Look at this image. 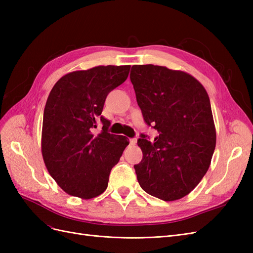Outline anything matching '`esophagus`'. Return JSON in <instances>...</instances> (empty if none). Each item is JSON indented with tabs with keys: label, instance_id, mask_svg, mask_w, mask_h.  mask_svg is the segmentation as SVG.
Masks as SVG:
<instances>
[{
	"label": "esophagus",
	"instance_id": "1",
	"mask_svg": "<svg viewBox=\"0 0 253 253\" xmlns=\"http://www.w3.org/2000/svg\"><path fill=\"white\" fill-rule=\"evenodd\" d=\"M136 142H137V140L135 138L129 139V144H131V145H136Z\"/></svg>",
	"mask_w": 253,
	"mask_h": 253
}]
</instances>
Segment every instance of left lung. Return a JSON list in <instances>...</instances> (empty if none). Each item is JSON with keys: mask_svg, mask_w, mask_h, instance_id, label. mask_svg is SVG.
<instances>
[{"mask_svg": "<svg viewBox=\"0 0 253 253\" xmlns=\"http://www.w3.org/2000/svg\"><path fill=\"white\" fill-rule=\"evenodd\" d=\"M131 82L144 121L159 135H141L135 165L140 187L166 202L188 195L208 171L216 144L210 99L203 84L182 71L133 65Z\"/></svg>", "mask_w": 253, "mask_h": 253, "instance_id": "obj_1", "label": "left lung"}]
</instances>
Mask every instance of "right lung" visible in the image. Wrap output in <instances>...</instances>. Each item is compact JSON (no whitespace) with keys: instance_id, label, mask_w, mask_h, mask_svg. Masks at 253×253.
I'll return each instance as SVG.
<instances>
[{"instance_id":"1","label":"right lung","mask_w":253,"mask_h":253,"mask_svg":"<svg viewBox=\"0 0 253 253\" xmlns=\"http://www.w3.org/2000/svg\"><path fill=\"white\" fill-rule=\"evenodd\" d=\"M131 65H99L61 77L51 88L43 114L41 150L51 177L65 193L90 200L108 188L112 168L129 143L108 133L101 116L105 98L124 83ZM99 121L103 131L93 133Z\"/></svg>"}]
</instances>
